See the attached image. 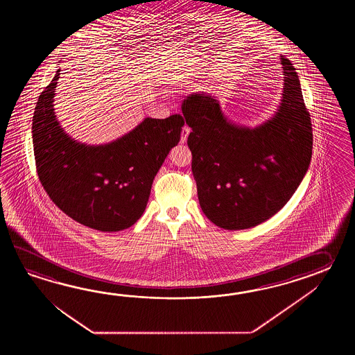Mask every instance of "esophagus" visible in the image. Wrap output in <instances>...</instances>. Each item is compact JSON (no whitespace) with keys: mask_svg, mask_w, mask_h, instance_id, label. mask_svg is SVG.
<instances>
[{"mask_svg":"<svg viewBox=\"0 0 355 355\" xmlns=\"http://www.w3.org/2000/svg\"><path fill=\"white\" fill-rule=\"evenodd\" d=\"M189 133H190V128H189L188 125H184L182 129H181L180 144H185V142H187Z\"/></svg>","mask_w":355,"mask_h":355,"instance_id":"34e87169","label":"esophagus"}]
</instances>
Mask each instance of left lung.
Instances as JSON below:
<instances>
[{
  "label": "left lung",
  "instance_id": "1",
  "mask_svg": "<svg viewBox=\"0 0 355 355\" xmlns=\"http://www.w3.org/2000/svg\"><path fill=\"white\" fill-rule=\"evenodd\" d=\"M284 87L279 110L257 128L227 121L218 101L191 94L181 110L191 132V171L205 217L225 230H245L286 205L309 170L312 124L291 60L280 58Z\"/></svg>",
  "mask_w": 355,
  "mask_h": 355
}]
</instances>
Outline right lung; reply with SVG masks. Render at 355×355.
Returning a JSON list of instances; mask_svg holds the SVG:
<instances>
[{
    "instance_id": "add662e5",
    "label": "right lung",
    "mask_w": 355,
    "mask_h": 355,
    "mask_svg": "<svg viewBox=\"0 0 355 355\" xmlns=\"http://www.w3.org/2000/svg\"><path fill=\"white\" fill-rule=\"evenodd\" d=\"M60 69L40 94L33 116L39 180L68 217L103 232L133 226L144 214L152 182L170 150L180 141L184 118H146L112 144L86 146L63 132L53 96Z\"/></svg>"
}]
</instances>
